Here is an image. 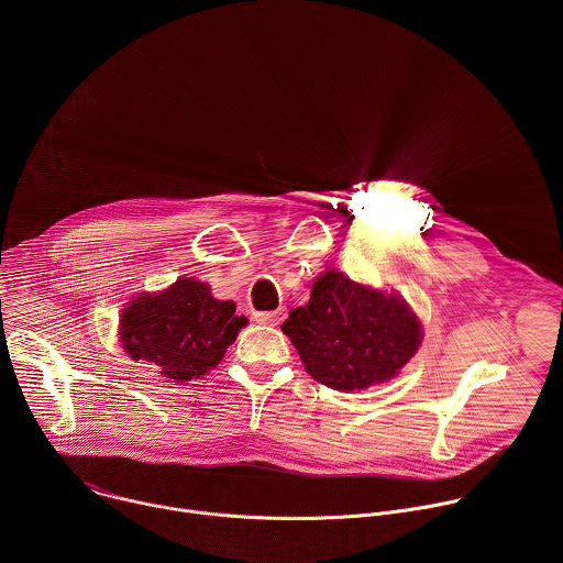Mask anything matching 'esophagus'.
Listing matches in <instances>:
<instances>
[{"label":"esophagus","mask_w":563,"mask_h":563,"mask_svg":"<svg viewBox=\"0 0 563 563\" xmlns=\"http://www.w3.org/2000/svg\"><path fill=\"white\" fill-rule=\"evenodd\" d=\"M254 318L263 325H280L285 318V309H276V311H258L254 313Z\"/></svg>","instance_id":"34e87169"}]
</instances>
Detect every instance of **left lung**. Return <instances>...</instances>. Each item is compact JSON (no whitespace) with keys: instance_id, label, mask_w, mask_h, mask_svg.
<instances>
[{"instance_id":"8db88e82","label":"left lung","mask_w":563,"mask_h":563,"mask_svg":"<svg viewBox=\"0 0 563 563\" xmlns=\"http://www.w3.org/2000/svg\"><path fill=\"white\" fill-rule=\"evenodd\" d=\"M280 330L305 372L339 391L394 378L423 339L421 320L404 298L334 269L316 278L309 302L291 309Z\"/></svg>"}]
</instances>
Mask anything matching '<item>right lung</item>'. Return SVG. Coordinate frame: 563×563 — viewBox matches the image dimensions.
<instances>
[{"label":"right lung","instance_id":"right-lung-1","mask_svg":"<svg viewBox=\"0 0 563 563\" xmlns=\"http://www.w3.org/2000/svg\"><path fill=\"white\" fill-rule=\"evenodd\" d=\"M245 325L235 302L213 298L207 283L180 278L165 291L129 300L120 341L133 361L157 365L172 383H185L213 369Z\"/></svg>","mask_w":563,"mask_h":563}]
</instances>
